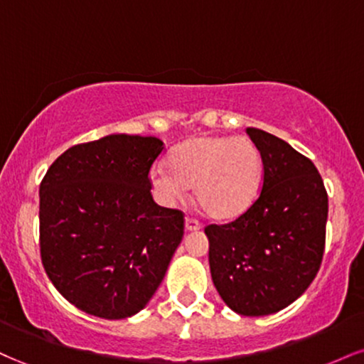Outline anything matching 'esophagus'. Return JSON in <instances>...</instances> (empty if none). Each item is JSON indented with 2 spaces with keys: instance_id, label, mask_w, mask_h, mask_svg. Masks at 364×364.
I'll return each instance as SVG.
<instances>
[{
  "instance_id": "1",
  "label": "esophagus",
  "mask_w": 364,
  "mask_h": 364,
  "mask_svg": "<svg viewBox=\"0 0 364 364\" xmlns=\"http://www.w3.org/2000/svg\"><path fill=\"white\" fill-rule=\"evenodd\" d=\"M185 229L188 232L200 231V229H202V224H200L196 219H193V217H186V219H185Z\"/></svg>"
}]
</instances>
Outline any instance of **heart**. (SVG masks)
I'll return each instance as SVG.
<instances>
[{
	"label": "heart",
	"instance_id": "obj_1",
	"mask_svg": "<svg viewBox=\"0 0 364 364\" xmlns=\"http://www.w3.org/2000/svg\"><path fill=\"white\" fill-rule=\"evenodd\" d=\"M260 150L248 136L198 135L178 145L169 168L150 171L154 190L164 202H183L195 188L196 202L208 217L229 220L245 214L262 183Z\"/></svg>",
	"mask_w": 364,
	"mask_h": 364
}]
</instances>
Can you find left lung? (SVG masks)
<instances>
[{
    "instance_id": "8db88e82",
    "label": "left lung",
    "mask_w": 364,
    "mask_h": 364,
    "mask_svg": "<svg viewBox=\"0 0 364 364\" xmlns=\"http://www.w3.org/2000/svg\"><path fill=\"white\" fill-rule=\"evenodd\" d=\"M263 162L258 198L243 215L207 225L212 281L245 316L272 315L313 282L325 248L328 196L315 164L270 133L246 128Z\"/></svg>"
}]
</instances>
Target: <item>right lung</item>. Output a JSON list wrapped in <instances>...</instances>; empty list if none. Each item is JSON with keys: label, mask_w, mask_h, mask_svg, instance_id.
<instances>
[{"label": "right lung", "mask_w": 364, "mask_h": 364, "mask_svg": "<svg viewBox=\"0 0 364 364\" xmlns=\"http://www.w3.org/2000/svg\"><path fill=\"white\" fill-rule=\"evenodd\" d=\"M156 136L114 135L75 145L39 188L41 258L65 299L99 318L144 310L181 243L179 210L154 202Z\"/></svg>", "instance_id": "add662e5"}]
</instances>
